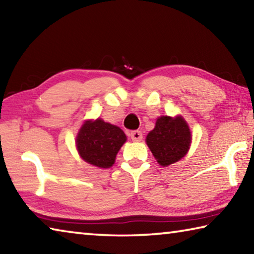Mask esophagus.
Listing matches in <instances>:
<instances>
[{
    "label": "esophagus",
    "instance_id": "34e87169",
    "mask_svg": "<svg viewBox=\"0 0 254 254\" xmlns=\"http://www.w3.org/2000/svg\"><path fill=\"white\" fill-rule=\"evenodd\" d=\"M130 136L133 141H141L142 139V132L139 131V130H135V131H132L130 133Z\"/></svg>",
    "mask_w": 254,
    "mask_h": 254
}]
</instances>
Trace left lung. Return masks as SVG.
<instances>
[{
    "mask_svg": "<svg viewBox=\"0 0 254 254\" xmlns=\"http://www.w3.org/2000/svg\"><path fill=\"white\" fill-rule=\"evenodd\" d=\"M190 131L183 118L161 117L147 136V144L161 166L180 160L190 145Z\"/></svg>",
    "mask_w": 254,
    "mask_h": 254,
    "instance_id": "left-lung-1",
    "label": "left lung"
}]
</instances>
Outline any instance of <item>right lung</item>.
<instances>
[{
    "instance_id": "1",
    "label": "right lung",
    "mask_w": 254,
    "mask_h": 254,
    "mask_svg": "<svg viewBox=\"0 0 254 254\" xmlns=\"http://www.w3.org/2000/svg\"><path fill=\"white\" fill-rule=\"evenodd\" d=\"M126 140V134L119 127L97 119L83 124L76 144L85 161L100 168H110Z\"/></svg>"
}]
</instances>
